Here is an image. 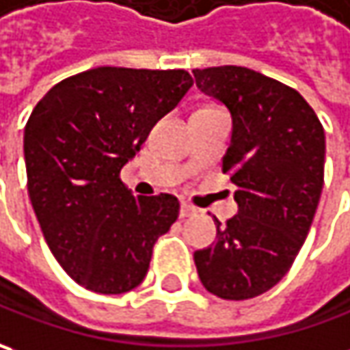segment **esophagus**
I'll return each mask as SVG.
<instances>
[{
  "label": "esophagus",
  "instance_id": "1",
  "mask_svg": "<svg viewBox=\"0 0 350 350\" xmlns=\"http://www.w3.org/2000/svg\"><path fill=\"white\" fill-rule=\"evenodd\" d=\"M198 213V209L190 204H182L180 205V217L184 219V217H191V215H196Z\"/></svg>",
  "mask_w": 350,
  "mask_h": 350
}]
</instances>
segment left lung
Returning <instances> with one entry per match:
<instances>
[{
	"label": "left lung",
	"mask_w": 350,
	"mask_h": 350,
	"mask_svg": "<svg viewBox=\"0 0 350 350\" xmlns=\"http://www.w3.org/2000/svg\"><path fill=\"white\" fill-rule=\"evenodd\" d=\"M196 85L233 119L223 172L237 186L239 213L217 243L193 252L207 292L249 299L268 292L294 265L323 190L325 133L310 103L278 80L245 66L193 70Z\"/></svg>",
	"instance_id": "8db88e82"
}]
</instances>
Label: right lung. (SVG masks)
Listing matches in <instances>:
<instances>
[{"instance_id": "right-lung-1", "label": "right lung", "mask_w": 350, "mask_h": 350, "mask_svg": "<svg viewBox=\"0 0 350 350\" xmlns=\"http://www.w3.org/2000/svg\"><path fill=\"white\" fill-rule=\"evenodd\" d=\"M191 85L186 70H85L53 85L25 125L27 188L44 241L92 292L137 288L178 219L174 196L135 198L119 172Z\"/></svg>"}]
</instances>
